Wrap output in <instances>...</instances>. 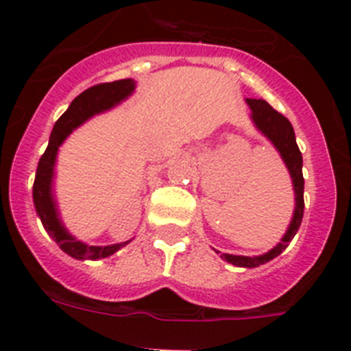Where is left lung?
Segmentation results:
<instances>
[{
  "label": "left lung",
  "instance_id": "left-lung-1",
  "mask_svg": "<svg viewBox=\"0 0 351 351\" xmlns=\"http://www.w3.org/2000/svg\"><path fill=\"white\" fill-rule=\"evenodd\" d=\"M246 103H248V106L252 110V119H254L255 125L261 129L264 136H267L273 141L274 147L278 148V152L282 154L287 168L290 171V176H292L293 191H295V211H293V219L290 222L289 230L283 236L282 243H278L273 250H269L264 255H258V257H241V255L229 254L220 255V257L226 258L230 264H234V266L257 267L261 264H266V262L273 261L274 257L282 254L287 246H289V243L293 239L295 232L299 230L302 213H304V178H302V154L298 147L293 128L289 122V119L285 115H282L280 112H276L266 101L246 99Z\"/></svg>",
  "mask_w": 351,
  "mask_h": 351
}]
</instances>
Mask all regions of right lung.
<instances>
[{
  "mask_svg": "<svg viewBox=\"0 0 351 351\" xmlns=\"http://www.w3.org/2000/svg\"><path fill=\"white\" fill-rule=\"evenodd\" d=\"M134 90V82L131 78H124V80L115 82H105V84H97L78 94L69 108L62 113L58 119L56 125L50 134L49 147L43 152L42 159L38 162L36 178H34L33 185V199L34 208H36L40 219H42L45 230L56 239L62 252L71 255L73 258L84 261V258H96L108 257V255L115 254L117 250H121L122 246L128 245L129 241L119 243V245L110 246H90L85 243L77 241L73 236L69 234L61 220L58 219V211H56V203L52 199V192H50V185H52V175H53V162H56V154L62 141L66 140L69 132L75 128L85 122L94 113L105 112V110L112 108L113 105L121 103L122 99L129 96Z\"/></svg>",
  "mask_w": 351,
  "mask_h": 351,
  "instance_id": "right-lung-1",
  "label": "right lung"
}]
</instances>
